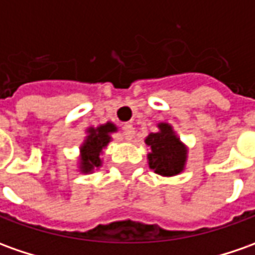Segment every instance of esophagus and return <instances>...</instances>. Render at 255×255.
<instances>
[{
    "label": "esophagus",
    "mask_w": 255,
    "mask_h": 255,
    "mask_svg": "<svg viewBox=\"0 0 255 255\" xmlns=\"http://www.w3.org/2000/svg\"><path fill=\"white\" fill-rule=\"evenodd\" d=\"M123 132H124V138H126L127 141H131V139L134 138L135 129L131 124H128L127 123V124H124V126H123Z\"/></svg>",
    "instance_id": "34e87169"
}]
</instances>
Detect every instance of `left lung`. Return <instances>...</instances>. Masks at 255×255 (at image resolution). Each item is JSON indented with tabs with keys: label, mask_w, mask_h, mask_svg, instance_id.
<instances>
[{
	"label": "left lung",
	"mask_w": 255,
	"mask_h": 255,
	"mask_svg": "<svg viewBox=\"0 0 255 255\" xmlns=\"http://www.w3.org/2000/svg\"><path fill=\"white\" fill-rule=\"evenodd\" d=\"M157 128V132H150L145 138V143L150 148L149 167L160 176H177L186 167L187 146L180 141L170 124L159 123Z\"/></svg>",
	"instance_id": "left-lung-1"
}]
</instances>
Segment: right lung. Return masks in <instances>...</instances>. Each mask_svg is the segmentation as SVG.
Wrapping results in <instances>:
<instances>
[{"label": "right lung", "instance_id": "add662e5", "mask_svg": "<svg viewBox=\"0 0 255 255\" xmlns=\"http://www.w3.org/2000/svg\"><path fill=\"white\" fill-rule=\"evenodd\" d=\"M117 131V127L113 123H106L96 128H88V135L85 138L84 143L81 145V159H79V170L81 173H92L95 169L102 166L100 155L103 149L112 141L110 135Z\"/></svg>", "mask_w": 255, "mask_h": 255}]
</instances>
